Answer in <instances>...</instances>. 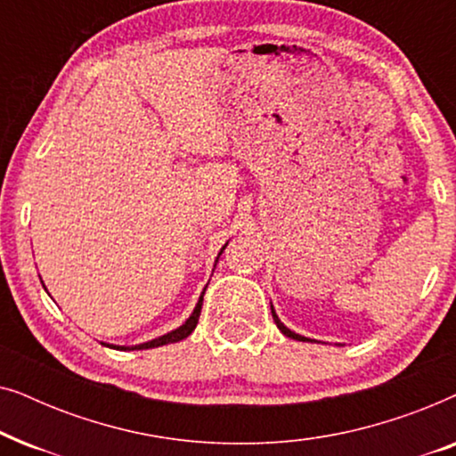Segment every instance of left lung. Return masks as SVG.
<instances>
[{"label": "left lung", "instance_id": "8db88e82", "mask_svg": "<svg viewBox=\"0 0 456 456\" xmlns=\"http://www.w3.org/2000/svg\"><path fill=\"white\" fill-rule=\"evenodd\" d=\"M272 317H273V322H276V326H278V330L280 332H282L284 336H289V338H292V340H301V342H315V340H311V338H305V336H301V334H297V332H292V330H289L284 326L282 322H280V317L276 315V311H273V307H272Z\"/></svg>", "mask_w": 456, "mask_h": 456}]
</instances>
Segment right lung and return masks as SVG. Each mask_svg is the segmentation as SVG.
<instances>
[{"instance_id":"right-lung-1","label":"right lung","mask_w":456,"mask_h":456,"mask_svg":"<svg viewBox=\"0 0 456 456\" xmlns=\"http://www.w3.org/2000/svg\"><path fill=\"white\" fill-rule=\"evenodd\" d=\"M228 245V242H226ZM226 245L222 247V251L224 248H226ZM222 251H220V255H222ZM220 255H217V257H220ZM203 295H205V290L201 292V297H199V303H197V307L192 309V314H191V317L189 320H186L183 326L180 328H176V330H172V332H167V334H164V336H159V338H153V340H149V342H142V345H134V346H118V345H103L105 346H110V348H118V351H142V348H155V346H164V345H170V342H178V340H183V338H186V336H191V332L192 330L197 328V323H199V315H201V305H203Z\"/></svg>"}]
</instances>
